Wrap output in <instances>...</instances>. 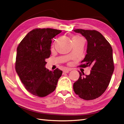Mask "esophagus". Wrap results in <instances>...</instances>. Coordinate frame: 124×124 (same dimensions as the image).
Here are the masks:
<instances>
[{
    "label": "esophagus",
    "instance_id": "esophagus-1",
    "mask_svg": "<svg viewBox=\"0 0 124 124\" xmlns=\"http://www.w3.org/2000/svg\"><path fill=\"white\" fill-rule=\"evenodd\" d=\"M70 70H71L70 69V68H67V69H65V70H63V73H67Z\"/></svg>",
    "mask_w": 124,
    "mask_h": 124
}]
</instances>
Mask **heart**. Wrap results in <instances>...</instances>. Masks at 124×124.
<instances>
[{"instance_id": "obj_1", "label": "heart", "mask_w": 124, "mask_h": 124, "mask_svg": "<svg viewBox=\"0 0 124 124\" xmlns=\"http://www.w3.org/2000/svg\"><path fill=\"white\" fill-rule=\"evenodd\" d=\"M72 41H73V43L74 44L76 42H80V41H83V39H82V38H81L80 36H79V35H75L72 37Z\"/></svg>"}]
</instances>
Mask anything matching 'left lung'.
Listing matches in <instances>:
<instances>
[{"instance_id":"8db88e82","label":"left lung","mask_w":124,"mask_h":124,"mask_svg":"<svg viewBox=\"0 0 124 124\" xmlns=\"http://www.w3.org/2000/svg\"><path fill=\"white\" fill-rule=\"evenodd\" d=\"M87 41V54L80 67L91 66L89 75L79 72V78L73 84L74 92L86 100L97 98L105 92L114 70L112 49L110 44L99 32L95 30L76 29Z\"/></svg>"}]
</instances>
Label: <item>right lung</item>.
Returning <instances> with one entry per match:
<instances>
[{
  "instance_id": "obj_1",
  "label": "right lung",
  "mask_w": 124,
  "mask_h": 124,
  "mask_svg": "<svg viewBox=\"0 0 124 124\" xmlns=\"http://www.w3.org/2000/svg\"><path fill=\"white\" fill-rule=\"evenodd\" d=\"M62 32L53 29H35L29 32L17 48L15 70L24 87L33 95L44 97L54 92L62 71L45 67L51 54V39Z\"/></svg>"
}]
</instances>
